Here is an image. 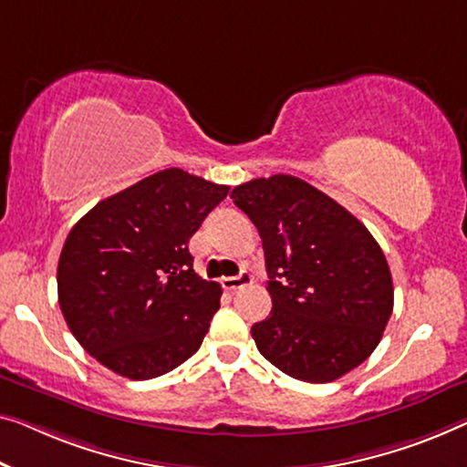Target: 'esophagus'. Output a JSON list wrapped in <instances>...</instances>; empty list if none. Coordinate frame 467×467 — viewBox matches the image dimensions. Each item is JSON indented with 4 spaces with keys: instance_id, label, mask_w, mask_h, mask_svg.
Returning <instances> with one entry per match:
<instances>
[{
    "instance_id": "obj_1",
    "label": "esophagus",
    "mask_w": 467,
    "mask_h": 467,
    "mask_svg": "<svg viewBox=\"0 0 467 467\" xmlns=\"http://www.w3.org/2000/svg\"><path fill=\"white\" fill-rule=\"evenodd\" d=\"M220 283L226 291H236V289L245 287V285L252 283V273H249V270H241L236 276H224Z\"/></svg>"
}]
</instances>
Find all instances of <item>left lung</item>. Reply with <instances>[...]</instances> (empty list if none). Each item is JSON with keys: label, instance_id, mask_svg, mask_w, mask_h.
Returning a JSON list of instances; mask_svg holds the SVG:
<instances>
[{"label": "left lung", "instance_id": "1", "mask_svg": "<svg viewBox=\"0 0 467 467\" xmlns=\"http://www.w3.org/2000/svg\"><path fill=\"white\" fill-rule=\"evenodd\" d=\"M262 236L273 310L252 327L257 350L291 378L327 384L378 348L392 315L386 255L363 222L300 178L234 186Z\"/></svg>", "mask_w": 467, "mask_h": 467}]
</instances>
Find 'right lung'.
<instances>
[{
	"mask_svg": "<svg viewBox=\"0 0 467 467\" xmlns=\"http://www.w3.org/2000/svg\"><path fill=\"white\" fill-rule=\"evenodd\" d=\"M226 194L224 184L170 167L73 226L58 260V304L100 365L152 379L199 350L222 287L194 273L189 241Z\"/></svg>",
	"mask_w": 467,
	"mask_h": 467,
	"instance_id": "1",
	"label": "right lung"
}]
</instances>
